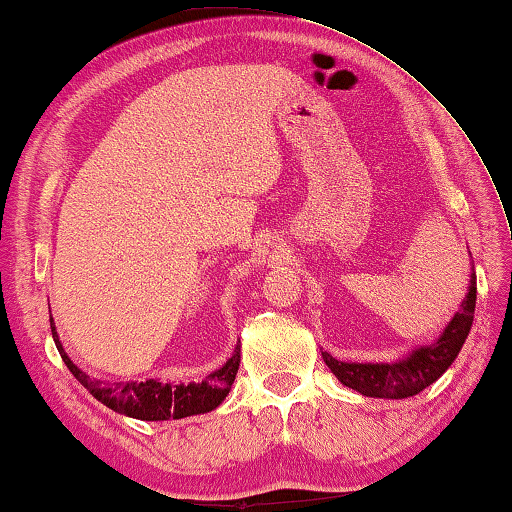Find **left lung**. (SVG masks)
Returning <instances> with one entry per match:
<instances>
[{
    "mask_svg": "<svg viewBox=\"0 0 512 512\" xmlns=\"http://www.w3.org/2000/svg\"><path fill=\"white\" fill-rule=\"evenodd\" d=\"M477 306V276H470V288L461 303V310L445 326L441 337L432 344L418 346L396 362H342L321 351L328 369L344 387L362 393L366 398H411L434 384L450 369L456 355L468 339Z\"/></svg>",
    "mask_w": 512,
    "mask_h": 512,
    "instance_id": "8db88e82",
    "label": "left lung"
}]
</instances>
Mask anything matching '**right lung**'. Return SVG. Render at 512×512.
Here are the masks:
<instances>
[{"instance_id": "right-lung-1", "label": "right lung", "mask_w": 512, "mask_h": 512, "mask_svg": "<svg viewBox=\"0 0 512 512\" xmlns=\"http://www.w3.org/2000/svg\"><path fill=\"white\" fill-rule=\"evenodd\" d=\"M53 321V319H51ZM51 335L56 342L58 353L67 369L74 373V378L83 384V387L92 393V396L103 402L107 409L123 414L128 418L137 420H179L197 414H206L213 411L222 400L229 396L231 384L236 380L238 366H240V346L233 348V353L220 369H215L209 378L202 382H159V380H146V382H103L96 380L85 371L71 362L65 346H62L56 324H51Z\"/></svg>"}]
</instances>
